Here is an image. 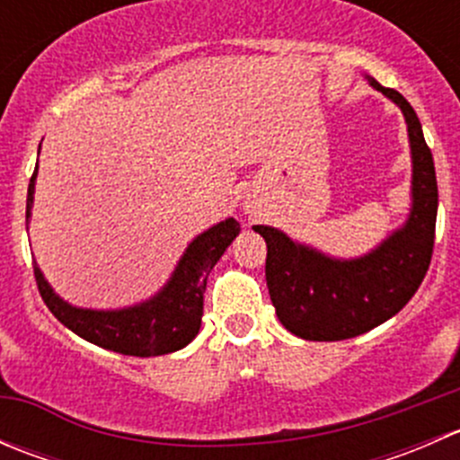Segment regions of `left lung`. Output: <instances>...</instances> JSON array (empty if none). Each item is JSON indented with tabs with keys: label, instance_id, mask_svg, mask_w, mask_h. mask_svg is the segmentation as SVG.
Instances as JSON below:
<instances>
[{
	"label": "left lung",
	"instance_id": "obj_1",
	"mask_svg": "<svg viewBox=\"0 0 460 460\" xmlns=\"http://www.w3.org/2000/svg\"><path fill=\"white\" fill-rule=\"evenodd\" d=\"M367 80L405 115L411 146V208L405 225L354 260L324 256L273 226H253L267 243L264 276L278 320L305 341H345L396 316L423 282L434 252L438 187L419 115L401 93Z\"/></svg>",
	"mask_w": 460,
	"mask_h": 460
}]
</instances>
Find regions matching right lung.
Instances as JSON below:
<instances>
[{
  "label": "right lung",
  "mask_w": 460,
  "mask_h": 460,
  "mask_svg": "<svg viewBox=\"0 0 460 460\" xmlns=\"http://www.w3.org/2000/svg\"><path fill=\"white\" fill-rule=\"evenodd\" d=\"M35 178L37 166L26 198V222L31 217ZM238 234L240 225L234 217H226L204 231L189 244L169 282L153 298L127 309L97 312L73 307L50 289L44 273L35 264L37 289L50 314L93 345L140 358L171 354L187 347L200 332L207 278Z\"/></svg>",
  "instance_id": "1"
}]
</instances>
